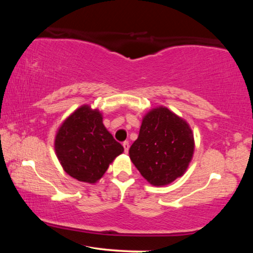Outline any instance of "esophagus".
Listing matches in <instances>:
<instances>
[{
  "label": "esophagus",
  "instance_id": "34e87169",
  "mask_svg": "<svg viewBox=\"0 0 253 253\" xmlns=\"http://www.w3.org/2000/svg\"><path fill=\"white\" fill-rule=\"evenodd\" d=\"M123 146H124V151H125V153H128V149H129V142H124Z\"/></svg>",
  "mask_w": 253,
  "mask_h": 253
}]
</instances>
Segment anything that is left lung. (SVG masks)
<instances>
[{
  "label": "left lung",
  "mask_w": 253,
  "mask_h": 253,
  "mask_svg": "<svg viewBox=\"0 0 253 253\" xmlns=\"http://www.w3.org/2000/svg\"><path fill=\"white\" fill-rule=\"evenodd\" d=\"M194 153L191 127L166 107L145 115L139 135L129 148V157L148 183L169 185L185 173Z\"/></svg>",
  "instance_id": "left-lung-1"
}]
</instances>
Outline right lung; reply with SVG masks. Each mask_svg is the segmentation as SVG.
<instances>
[{"mask_svg":"<svg viewBox=\"0 0 253 253\" xmlns=\"http://www.w3.org/2000/svg\"><path fill=\"white\" fill-rule=\"evenodd\" d=\"M54 149L67 174L90 184L104 176L110 163L124 152L102 124L100 111L88 105L79 107L59 127Z\"/></svg>","mask_w":253,"mask_h":253,"instance_id":"obj_1","label":"right lung"}]
</instances>
